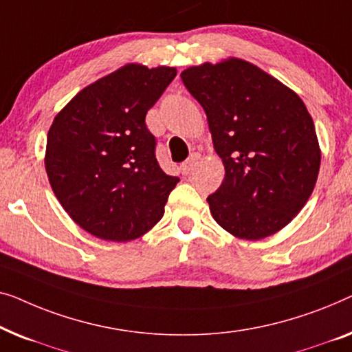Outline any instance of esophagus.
<instances>
[{
	"mask_svg": "<svg viewBox=\"0 0 352 352\" xmlns=\"http://www.w3.org/2000/svg\"><path fill=\"white\" fill-rule=\"evenodd\" d=\"M197 161H199V156L192 155V156L190 157V160H188L186 162H183V164L180 166L182 174H183V175H188V174H190V172L192 170V167H195V166L197 164Z\"/></svg>",
	"mask_w": 352,
	"mask_h": 352,
	"instance_id": "obj_1",
	"label": "esophagus"
}]
</instances>
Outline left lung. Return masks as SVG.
Returning a JSON list of instances; mask_svg holds the SVG:
<instances>
[{
    "mask_svg": "<svg viewBox=\"0 0 352 352\" xmlns=\"http://www.w3.org/2000/svg\"><path fill=\"white\" fill-rule=\"evenodd\" d=\"M182 81L204 108L225 167L207 197L214 220L230 234L258 241L298 215L316 186L320 148L298 94L237 57L190 67Z\"/></svg>",
    "mask_w": 352,
    "mask_h": 352,
    "instance_id": "8db88e82",
    "label": "left lung"
}]
</instances>
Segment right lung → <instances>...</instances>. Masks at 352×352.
Instances as JSON below:
<instances>
[{"label":"right lung","mask_w":352,"mask_h":352,"mask_svg":"<svg viewBox=\"0 0 352 352\" xmlns=\"http://www.w3.org/2000/svg\"><path fill=\"white\" fill-rule=\"evenodd\" d=\"M175 75L174 67L127 63L81 89L54 118L44 156L49 183L89 234L133 241L164 215L178 178L157 164L145 116Z\"/></svg>","instance_id":"add662e5"}]
</instances>
